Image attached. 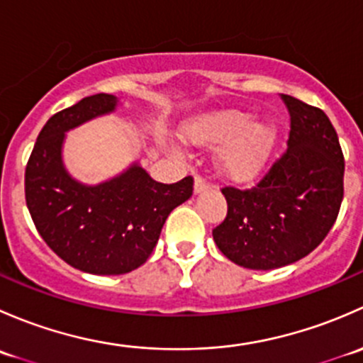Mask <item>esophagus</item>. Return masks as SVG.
I'll return each mask as SVG.
<instances>
[{"mask_svg":"<svg viewBox=\"0 0 363 363\" xmlns=\"http://www.w3.org/2000/svg\"><path fill=\"white\" fill-rule=\"evenodd\" d=\"M207 189H208L207 182H205L202 177H199V175H196V177H195V193H196V195H199V193L207 191Z\"/></svg>","mask_w":363,"mask_h":363,"instance_id":"obj_1","label":"esophagus"}]
</instances>
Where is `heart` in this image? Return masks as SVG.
Returning <instances> with one entry per match:
<instances>
[{"instance_id": "b5f03b06", "label": "heart", "mask_w": 363, "mask_h": 363, "mask_svg": "<svg viewBox=\"0 0 363 363\" xmlns=\"http://www.w3.org/2000/svg\"><path fill=\"white\" fill-rule=\"evenodd\" d=\"M184 137L200 147L219 145V172L230 181L250 182L272 156L277 128L270 121H252L247 112L225 108L193 117L186 123Z\"/></svg>"}]
</instances>
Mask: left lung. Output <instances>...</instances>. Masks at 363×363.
Listing matches in <instances>:
<instances>
[{
  "mask_svg": "<svg viewBox=\"0 0 363 363\" xmlns=\"http://www.w3.org/2000/svg\"><path fill=\"white\" fill-rule=\"evenodd\" d=\"M288 149L251 189L223 188L225 221L216 246L237 265L272 270L316 250L337 219L344 196V156L327 113L288 94Z\"/></svg>",
  "mask_w": 363,
  "mask_h": 363,
  "instance_id": "8db88e82",
  "label": "left lung"
}]
</instances>
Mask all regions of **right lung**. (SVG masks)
I'll use <instances>...</instances> for the list:
<instances>
[{
	"label": "right lung",
	"instance_id": "right-lung-1",
	"mask_svg": "<svg viewBox=\"0 0 363 363\" xmlns=\"http://www.w3.org/2000/svg\"><path fill=\"white\" fill-rule=\"evenodd\" d=\"M117 104L100 93L54 113L26 167V203L42 239L68 265L96 276H119L147 262L168 214L193 195V177L161 184L138 163L94 186L68 174L67 131L112 113Z\"/></svg>",
	"mask_w": 363,
	"mask_h": 363
}]
</instances>
